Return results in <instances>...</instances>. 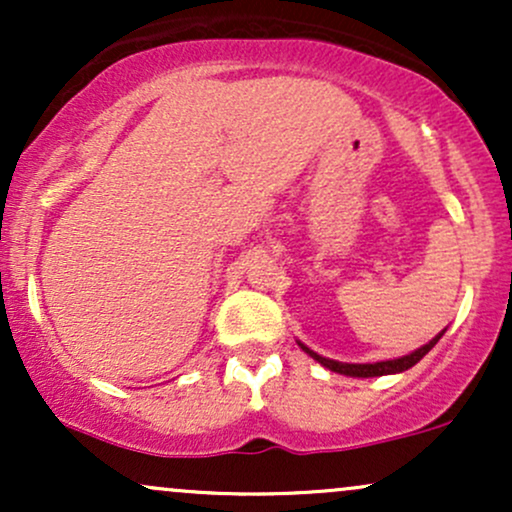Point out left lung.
Segmentation results:
<instances>
[{
    "mask_svg": "<svg viewBox=\"0 0 512 512\" xmlns=\"http://www.w3.org/2000/svg\"><path fill=\"white\" fill-rule=\"evenodd\" d=\"M443 334H445V330L438 332L436 337L431 339V342L424 344V346H419V349L411 351V354H407V356L390 358V361H375V363H342V361H334V358L320 356V354H317V351L308 349V346H305L303 342H298V346H301V349H303L305 354H308L310 358H315V361L320 363V366H325L327 370H334V373L349 375V378H378V375L404 373V370H409L411 366H416V363H419L421 358H424V356L428 354V351H431L433 346L438 344V339L443 337Z\"/></svg>",
    "mask_w": 512,
    "mask_h": 512,
    "instance_id": "1",
    "label": "left lung"
}]
</instances>
